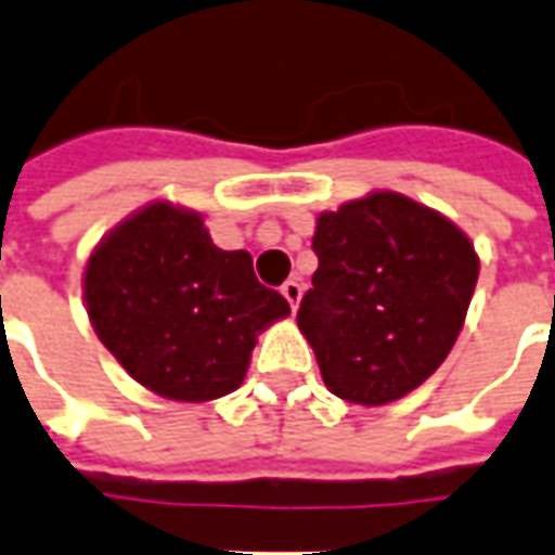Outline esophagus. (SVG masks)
Listing matches in <instances>:
<instances>
[{
    "mask_svg": "<svg viewBox=\"0 0 555 555\" xmlns=\"http://www.w3.org/2000/svg\"><path fill=\"white\" fill-rule=\"evenodd\" d=\"M282 297L291 302V309L297 312V306H300V297H302V285L297 279H288L285 285H282Z\"/></svg>",
    "mask_w": 555,
    "mask_h": 555,
    "instance_id": "1",
    "label": "esophagus"
}]
</instances>
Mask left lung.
Masks as SVG:
<instances>
[{
  "label": "left lung",
  "mask_w": 555,
  "mask_h": 555,
  "mask_svg": "<svg viewBox=\"0 0 555 555\" xmlns=\"http://www.w3.org/2000/svg\"><path fill=\"white\" fill-rule=\"evenodd\" d=\"M297 312L333 396L380 408L437 372L464 330L478 255L437 210L389 190L324 210Z\"/></svg>",
  "instance_id": "1"
}]
</instances>
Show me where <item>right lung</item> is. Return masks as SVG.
Masks as SVG:
<instances>
[{"mask_svg":"<svg viewBox=\"0 0 555 555\" xmlns=\"http://www.w3.org/2000/svg\"><path fill=\"white\" fill-rule=\"evenodd\" d=\"M89 321L137 384L202 404L234 392L258 333L288 318L253 255L225 253L195 210L151 202L103 237L82 276Z\"/></svg>","mask_w":555,"mask_h":555,"instance_id":"right-lung-1","label":"right lung"}]
</instances>
